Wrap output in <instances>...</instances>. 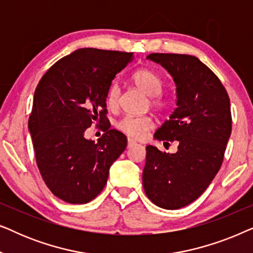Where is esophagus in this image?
Returning a JSON list of instances; mask_svg holds the SVG:
<instances>
[{
  "instance_id": "1",
  "label": "esophagus",
  "mask_w": 253,
  "mask_h": 253,
  "mask_svg": "<svg viewBox=\"0 0 253 253\" xmlns=\"http://www.w3.org/2000/svg\"><path fill=\"white\" fill-rule=\"evenodd\" d=\"M137 143L134 141L132 138H127V147H132L133 145H136Z\"/></svg>"
}]
</instances>
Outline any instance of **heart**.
Returning a JSON list of instances; mask_svg holds the SVG:
<instances>
[{
    "mask_svg": "<svg viewBox=\"0 0 253 253\" xmlns=\"http://www.w3.org/2000/svg\"><path fill=\"white\" fill-rule=\"evenodd\" d=\"M133 84L140 89L144 94L150 96L151 102L153 106L160 107L162 103L157 96L162 92L164 83L158 74L154 71L148 70V69H140L132 75ZM120 98V88L117 85H112L107 92V105L110 108H115L119 102ZM153 126V121L148 116L134 117V116H126L117 123V127L127 136L140 139L145 136L146 131H148Z\"/></svg>",
    "mask_w": 253,
    "mask_h": 253,
    "instance_id": "1",
    "label": "heart"
}]
</instances>
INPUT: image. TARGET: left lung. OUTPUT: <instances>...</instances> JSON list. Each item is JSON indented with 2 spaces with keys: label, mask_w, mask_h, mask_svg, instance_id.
<instances>
[{
  "label": "left lung",
  "mask_w": 253,
  "mask_h": 253,
  "mask_svg": "<svg viewBox=\"0 0 253 253\" xmlns=\"http://www.w3.org/2000/svg\"><path fill=\"white\" fill-rule=\"evenodd\" d=\"M176 86V108L155 131L158 140L178 141L175 153L146 147L143 185L148 198L165 210H177L198 198L222 165L231 133L230 101L222 83L191 55L150 54Z\"/></svg>",
  "instance_id": "1"
}]
</instances>
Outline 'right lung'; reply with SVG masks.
<instances>
[{
  "label": "right lung",
  "instance_id": "obj_1",
  "mask_svg": "<svg viewBox=\"0 0 253 253\" xmlns=\"http://www.w3.org/2000/svg\"><path fill=\"white\" fill-rule=\"evenodd\" d=\"M132 53L81 48L57 61L40 79L29 131L40 174L51 192L70 204H85L105 188L109 168L126 147V137L109 129L107 92ZM100 121L105 133L86 140Z\"/></svg>",
  "mask_w": 253,
  "mask_h": 253
}]
</instances>
